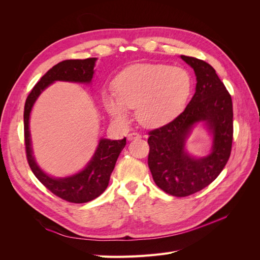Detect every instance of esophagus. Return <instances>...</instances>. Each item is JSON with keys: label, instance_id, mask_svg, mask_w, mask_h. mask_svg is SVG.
<instances>
[{"label": "esophagus", "instance_id": "obj_1", "mask_svg": "<svg viewBox=\"0 0 260 260\" xmlns=\"http://www.w3.org/2000/svg\"><path fill=\"white\" fill-rule=\"evenodd\" d=\"M140 138H141V136L139 135L138 132H132V133H130V135L128 136V140H129V141L137 140V139H140Z\"/></svg>", "mask_w": 260, "mask_h": 260}]
</instances>
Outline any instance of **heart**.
Wrapping results in <instances>:
<instances>
[{
  "label": "heart",
  "instance_id": "1",
  "mask_svg": "<svg viewBox=\"0 0 260 260\" xmlns=\"http://www.w3.org/2000/svg\"><path fill=\"white\" fill-rule=\"evenodd\" d=\"M186 69L160 64H139L125 68L115 79V91L105 90L102 102L119 124H128L131 109L146 127H161L182 112L191 93Z\"/></svg>",
  "mask_w": 260,
  "mask_h": 260
}]
</instances>
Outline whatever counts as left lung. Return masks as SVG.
<instances>
[{
    "mask_svg": "<svg viewBox=\"0 0 260 260\" xmlns=\"http://www.w3.org/2000/svg\"><path fill=\"white\" fill-rule=\"evenodd\" d=\"M196 76L195 93L183 113L149 132L148 167L164 192L184 198L209 185L229 159L233 139L232 100L216 70L202 59L181 55ZM203 123L212 136L205 156L187 152L186 141L195 125Z\"/></svg>",
    "mask_w": 260,
    "mask_h": 260,
    "instance_id": "8db88e82",
    "label": "left lung"
}]
</instances>
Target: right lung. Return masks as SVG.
Here are the masks:
<instances>
[{
	"label": "right lung",
	"mask_w": 260,
	"mask_h": 260,
	"mask_svg": "<svg viewBox=\"0 0 260 260\" xmlns=\"http://www.w3.org/2000/svg\"><path fill=\"white\" fill-rule=\"evenodd\" d=\"M96 59V57L67 59L52 67L31 90L26 100L23 112L26 153L31 170L38 180L53 194L70 203L81 204L90 202L99 198L106 190L118 156L125 145V138L122 140L100 139L92 158L81 171L73 176L55 178L44 172L36 161L29 129L30 114L40 94L55 81L90 84Z\"/></svg>",
	"instance_id": "right-lung-1"
}]
</instances>
